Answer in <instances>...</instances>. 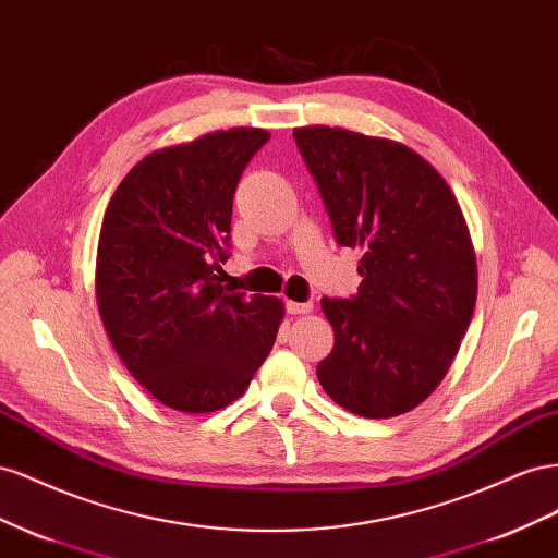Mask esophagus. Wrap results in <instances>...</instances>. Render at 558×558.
<instances>
[{
  "label": "esophagus",
  "mask_w": 558,
  "mask_h": 558,
  "mask_svg": "<svg viewBox=\"0 0 558 558\" xmlns=\"http://www.w3.org/2000/svg\"><path fill=\"white\" fill-rule=\"evenodd\" d=\"M284 308H288L290 315H306V313L313 311V304H311V301H306V304H301V301H288Z\"/></svg>",
  "instance_id": "esophagus-1"
}]
</instances>
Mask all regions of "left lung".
Listing matches in <instances>:
<instances>
[{
    "label": "left lung",
    "mask_w": 558,
    "mask_h": 558,
    "mask_svg": "<svg viewBox=\"0 0 558 558\" xmlns=\"http://www.w3.org/2000/svg\"><path fill=\"white\" fill-rule=\"evenodd\" d=\"M333 233L362 252L353 299L320 301L333 329L317 380L364 418L425 402L447 376L476 304V254L441 172L411 147L329 125L294 129Z\"/></svg>",
    "instance_id": "8db88e82"
}]
</instances>
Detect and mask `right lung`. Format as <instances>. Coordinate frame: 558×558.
<instances>
[{
	"mask_svg": "<svg viewBox=\"0 0 558 558\" xmlns=\"http://www.w3.org/2000/svg\"><path fill=\"white\" fill-rule=\"evenodd\" d=\"M268 137L241 125L156 149L105 210L95 259L102 325L125 369L174 411L225 409L276 343L282 301L247 296L221 270L238 180Z\"/></svg>",
	"mask_w": 558,
	"mask_h": 558,
	"instance_id": "obj_1",
	"label": "right lung"
}]
</instances>
